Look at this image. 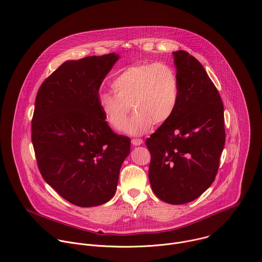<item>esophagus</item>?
Masks as SVG:
<instances>
[{
  "label": "esophagus",
  "mask_w": 262,
  "mask_h": 262,
  "mask_svg": "<svg viewBox=\"0 0 262 262\" xmlns=\"http://www.w3.org/2000/svg\"><path fill=\"white\" fill-rule=\"evenodd\" d=\"M144 142H143V140L142 139H133L132 140V144L134 145V146H140V145H142Z\"/></svg>",
  "instance_id": "esophagus-1"
}]
</instances>
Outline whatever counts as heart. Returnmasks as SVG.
<instances>
[{
  "mask_svg": "<svg viewBox=\"0 0 262 262\" xmlns=\"http://www.w3.org/2000/svg\"><path fill=\"white\" fill-rule=\"evenodd\" d=\"M112 88L115 94L98 95L100 110L111 127L120 129L132 105L135 113L122 128L132 136L143 135L153 123H165L180 101L178 74L164 63L129 66L114 78Z\"/></svg>",
  "mask_w": 262,
  "mask_h": 262,
  "instance_id": "obj_1",
  "label": "heart"
}]
</instances>
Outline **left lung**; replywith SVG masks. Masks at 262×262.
Listing matches in <instances>:
<instances>
[{
    "label": "left lung",
    "instance_id": "left-lung-1",
    "mask_svg": "<svg viewBox=\"0 0 262 262\" xmlns=\"http://www.w3.org/2000/svg\"><path fill=\"white\" fill-rule=\"evenodd\" d=\"M180 101L173 115L146 140L149 181L162 201L180 205L201 196L214 182L225 147L224 104L202 64L173 52Z\"/></svg>",
    "mask_w": 262,
    "mask_h": 262
}]
</instances>
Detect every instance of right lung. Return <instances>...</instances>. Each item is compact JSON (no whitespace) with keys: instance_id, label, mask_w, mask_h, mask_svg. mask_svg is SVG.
Returning <instances> with one entry per match:
<instances>
[{"instance_id":"right-lung-1","label":"right lung","mask_w":262,"mask_h":262,"mask_svg":"<svg viewBox=\"0 0 262 262\" xmlns=\"http://www.w3.org/2000/svg\"><path fill=\"white\" fill-rule=\"evenodd\" d=\"M119 56L69 60L39 86L31 141L41 177L62 198L80 207L115 194L130 140L115 134L98 105L100 85Z\"/></svg>"}]
</instances>
